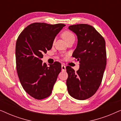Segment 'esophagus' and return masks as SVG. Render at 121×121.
Instances as JSON below:
<instances>
[{"label": "esophagus", "instance_id": "1", "mask_svg": "<svg viewBox=\"0 0 121 121\" xmlns=\"http://www.w3.org/2000/svg\"><path fill=\"white\" fill-rule=\"evenodd\" d=\"M65 69H66L65 66L63 65V64H62V71H65Z\"/></svg>", "mask_w": 121, "mask_h": 121}]
</instances>
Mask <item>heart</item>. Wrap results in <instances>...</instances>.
I'll list each match as a JSON object with an SVG mask.
<instances>
[{"instance_id": "1", "label": "heart", "mask_w": 121, "mask_h": 121, "mask_svg": "<svg viewBox=\"0 0 121 121\" xmlns=\"http://www.w3.org/2000/svg\"><path fill=\"white\" fill-rule=\"evenodd\" d=\"M62 37L63 38V39L66 42H68L71 39H75V35L72 31L66 30L62 32Z\"/></svg>"}]
</instances>
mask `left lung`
Instances as JSON below:
<instances>
[{
	"label": "left lung",
	"instance_id": "left-lung-1",
	"mask_svg": "<svg viewBox=\"0 0 121 121\" xmlns=\"http://www.w3.org/2000/svg\"><path fill=\"white\" fill-rule=\"evenodd\" d=\"M69 29L77 36V46L72 56L79 61L80 67L77 72L66 67L68 91L74 99L86 100L96 93L102 82L106 65L105 41L89 25H73Z\"/></svg>",
	"mask_w": 121,
	"mask_h": 121
}]
</instances>
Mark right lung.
Listing matches in <instances>:
<instances>
[{
  "mask_svg": "<svg viewBox=\"0 0 121 121\" xmlns=\"http://www.w3.org/2000/svg\"><path fill=\"white\" fill-rule=\"evenodd\" d=\"M64 26L33 23L21 32L16 41V65L20 82L25 91L37 100L51 95L61 71L59 62L47 67L41 58L52 48L56 36Z\"/></svg>",
  "mask_w": 121,
  "mask_h": 121,
  "instance_id": "1",
  "label": "right lung"
}]
</instances>
